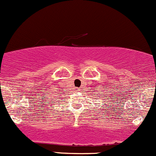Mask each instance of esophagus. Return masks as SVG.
Masks as SVG:
<instances>
[{
    "label": "esophagus",
    "instance_id": "esophagus-1",
    "mask_svg": "<svg viewBox=\"0 0 156 156\" xmlns=\"http://www.w3.org/2000/svg\"><path fill=\"white\" fill-rule=\"evenodd\" d=\"M78 91H79V89H77V90H76V92H78Z\"/></svg>",
    "mask_w": 156,
    "mask_h": 156
}]
</instances>
